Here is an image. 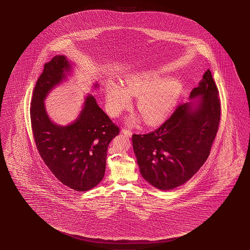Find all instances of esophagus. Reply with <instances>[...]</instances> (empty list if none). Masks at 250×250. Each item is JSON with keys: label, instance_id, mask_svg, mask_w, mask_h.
<instances>
[{"label": "esophagus", "instance_id": "34e87169", "mask_svg": "<svg viewBox=\"0 0 250 250\" xmlns=\"http://www.w3.org/2000/svg\"><path fill=\"white\" fill-rule=\"evenodd\" d=\"M122 132H123V134H125V135H126L127 136H132L131 130L127 129V128H126V127H123V129H122Z\"/></svg>", "mask_w": 250, "mask_h": 250}]
</instances>
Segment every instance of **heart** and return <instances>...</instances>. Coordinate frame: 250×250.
Instances as JSON below:
<instances>
[{
  "instance_id": "1",
  "label": "heart",
  "mask_w": 250,
  "mask_h": 250,
  "mask_svg": "<svg viewBox=\"0 0 250 250\" xmlns=\"http://www.w3.org/2000/svg\"><path fill=\"white\" fill-rule=\"evenodd\" d=\"M182 91L174 78L161 79L158 73H146L129 77L123 87L110 83L105 89L109 113L118 115L130 104V96L137 97L136 107L146 123L161 121L173 107Z\"/></svg>"
}]
</instances>
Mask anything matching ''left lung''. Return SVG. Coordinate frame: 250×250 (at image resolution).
<instances>
[{
    "label": "left lung",
    "mask_w": 250,
    "mask_h": 250,
    "mask_svg": "<svg viewBox=\"0 0 250 250\" xmlns=\"http://www.w3.org/2000/svg\"><path fill=\"white\" fill-rule=\"evenodd\" d=\"M201 95L195 108L190 103H181L157 129L132 136L140 173L161 190L184 184L209 157L221 114L218 87L209 69L190 98Z\"/></svg>",
    "instance_id": "left-lung-1"
}]
</instances>
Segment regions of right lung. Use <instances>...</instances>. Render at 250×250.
I'll list each match as a JSON object with an SVG mask.
<instances>
[{
	"label": "right lung",
	"mask_w": 250,
	"mask_h": 250,
	"mask_svg": "<svg viewBox=\"0 0 250 250\" xmlns=\"http://www.w3.org/2000/svg\"><path fill=\"white\" fill-rule=\"evenodd\" d=\"M69 69L62 55L45 63L32 92L31 124L37 150L53 174L74 190L86 191L104 177L107 148L120 128L91 95L75 123L61 127L51 122L43 100Z\"/></svg>",
	"instance_id": "right-lung-1"
}]
</instances>
